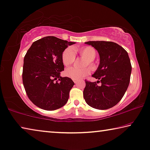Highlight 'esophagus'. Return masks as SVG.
I'll return each mask as SVG.
<instances>
[{"label":"esophagus","mask_w":150,"mask_h":150,"mask_svg":"<svg viewBox=\"0 0 150 150\" xmlns=\"http://www.w3.org/2000/svg\"><path fill=\"white\" fill-rule=\"evenodd\" d=\"M73 81H74L75 83H77L78 81H79V80H77V79H73Z\"/></svg>","instance_id":"esophagus-1"}]
</instances>
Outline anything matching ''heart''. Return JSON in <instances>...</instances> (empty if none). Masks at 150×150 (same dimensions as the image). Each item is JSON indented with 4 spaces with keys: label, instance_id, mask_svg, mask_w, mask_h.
Segmentation results:
<instances>
[{
    "label": "heart",
    "instance_id": "1",
    "mask_svg": "<svg viewBox=\"0 0 150 150\" xmlns=\"http://www.w3.org/2000/svg\"><path fill=\"white\" fill-rule=\"evenodd\" d=\"M76 51V50H75ZM79 55L81 57L86 60L85 67L89 65L92 70H96L97 69V64L93 61L97 56V52L94 48L91 46H85L78 50ZM75 60V53L72 48H67L63 51L62 54V62L64 66L69 67L74 62ZM90 73V69L85 68L81 70L76 69L75 67H69L66 69L65 75L68 77L72 79L80 80L82 78L86 77Z\"/></svg>",
    "mask_w": 150,
    "mask_h": 150
}]
</instances>
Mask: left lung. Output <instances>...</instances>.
I'll return each instance as SVG.
<instances>
[{
    "label": "left lung",
    "instance_id": "left-lung-1",
    "mask_svg": "<svg viewBox=\"0 0 150 150\" xmlns=\"http://www.w3.org/2000/svg\"><path fill=\"white\" fill-rule=\"evenodd\" d=\"M100 55V64L92 77L97 82L86 80L83 97L89 106L106 110L120 101L128 88L131 64L128 53L122 46L112 42L89 41ZM101 83L100 86L97 83Z\"/></svg>",
    "mask_w": 150,
    "mask_h": 150
}]
</instances>
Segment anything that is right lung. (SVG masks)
Returning a JSON list of instances; mask_svg holds the SVG:
<instances>
[{"label": "right lung", "instance_id": "1", "mask_svg": "<svg viewBox=\"0 0 150 150\" xmlns=\"http://www.w3.org/2000/svg\"><path fill=\"white\" fill-rule=\"evenodd\" d=\"M75 43L46 36L35 41L29 48L23 60L22 79L27 95L35 106L54 110L67 102L75 83L71 78L60 76L64 71L62 54Z\"/></svg>", "mask_w": 150, "mask_h": 150}]
</instances>
